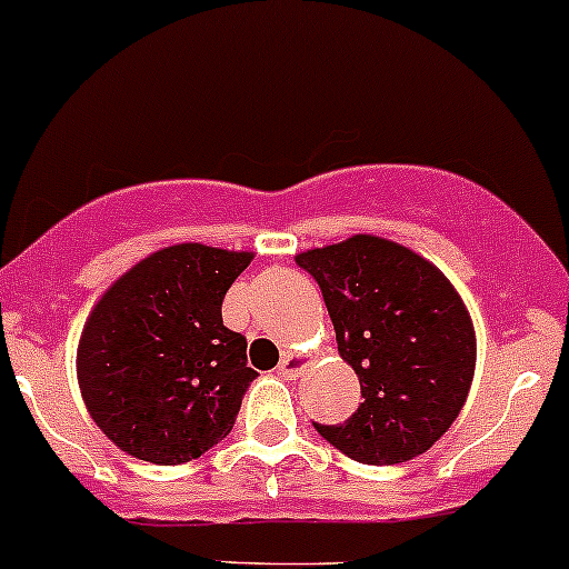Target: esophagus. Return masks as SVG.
<instances>
[{"instance_id": "obj_1", "label": "esophagus", "mask_w": 569, "mask_h": 569, "mask_svg": "<svg viewBox=\"0 0 569 569\" xmlns=\"http://www.w3.org/2000/svg\"><path fill=\"white\" fill-rule=\"evenodd\" d=\"M305 356L302 353H289V356H283V359H280V365H278V376L280 378H286V380H295L299 372H302V367H305Z\"/></svg>"}]
</instances>
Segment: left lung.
Segmentation results:
<instances>
[{"mask_svg": "<svg viewBox=\"0 0 569 569\" xmlns=\"http://www.w3.org/2000/svg\"><path fill=\"white\" fill-rule=\"evenodd\" d=\"M335 323L337 351L361 399L342 423L316 432L361 465L421 457L457 421L476 372L470 313L427 259L372 234L299 253Z\"/></svg>", "mask_w": 569, "mask_h": 569, "instance_id": "8db88e82", "label": "left lung"}]
</instances>
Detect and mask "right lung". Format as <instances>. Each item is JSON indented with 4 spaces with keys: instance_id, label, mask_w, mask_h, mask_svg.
Wrapping results in <instances>:
<instances>
[{
    "instance_id": "add662e5",
    "label": "right lung",
    "mask_w": 569,
    "mask_h": 569,
    "mask_svg": "<svg viewBox=\"0 0 569 569\" xmlns=\"http://www.w3.org/2000/svg\"><path fill=\"white\" fill-rule=\"evenodd\" d=\"M251 253L183 242L116 280L86 321L78 383L97 427L151 465L199 459L232 432L259 372L221 305Z\"/></svg>"
}]
</instances>
